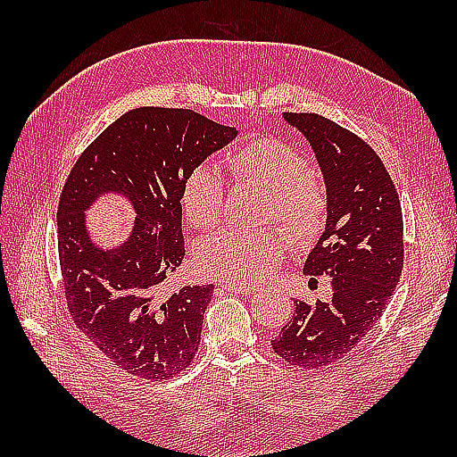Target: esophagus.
<instances>
[{
  "label": "esophagus",
  "mask_w": 457,
  "mask_h": 457,
  "mask_svg": "<svg viewBox=\"0 0 457 457\" xmlns=\"http://www.w3.org/2000/svg\"><path fill=\"white\" fill-rule=\"evenodd\" d=\"M223 290H228V293H237V295H244V296H251L257 293L255 287H231V285H221Z\"/></svg>",
  "instance_id": "obj_1"
}]
</instances>
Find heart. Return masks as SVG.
Listing matches in <instances>:
<instances>
[{
  "instance_id": "b5f03b06",
  "label": "heart",
  "mask_w": 457,
  "mask_h": 457,
  "mask_svg": "<svg viewBox=\"0 0 457 457\" xmlns=\"http://www.w3.org/2000/svg\"><path fill=\"white\" fill-rule=\"evenodd\" d=\"M239 187L263 194L261 220L279 228L257 231H221L196 249L204 275L231 287L265 280L283 259L288 237L304 247L322 234L328 220V190L308 167L303 153L277 137H255L223 161ZM180 208L192 228H216L223 212V188L216 172L198 167L182 182Z\"/></svg>"
}]
</instances>
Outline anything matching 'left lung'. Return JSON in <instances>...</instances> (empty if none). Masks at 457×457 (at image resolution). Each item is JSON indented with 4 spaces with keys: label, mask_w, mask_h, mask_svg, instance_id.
<instances>
[{
    "label": "left lung",
    "mask_w": 457,
    "mask_h": 457,
    "mask_svg": "<svg viewBox=\"0 0 457 457\" xmlns=\"http://www.w3.org/2000/svg\"><path fill=\"white\" fill-rule=\"evenodd\" d=\"M312 145L328 190V220L304 273L329 277L332 300H295L270 345L298 369H326L361 342L395 293L404 263L401 200L383 161L355 133L318 113H285Z\"/></svg>",
    "instance_id": "1"
}]
</instances>
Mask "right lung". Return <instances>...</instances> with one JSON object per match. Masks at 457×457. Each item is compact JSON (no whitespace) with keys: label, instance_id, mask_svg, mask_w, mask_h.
<instances>
[{"label":"right lung","instance_id":"right-lung-1","mask_svg":"<svg viewBox=\"0 0 457 457\" xmlns=\"http://www.w3.org/2000/svg\"><path fill=\"white\" fill-rule=\"evenodd\" d=\"M237 131L192 110L137 108L96 137L72 167L58 200V259L74 324L125 373L161 381L198 352L213 285L164 295L184 259V179ZM105 191L123 193L138 218L129 241L102 250L85 210Z\"/></svg>","mask_w":457,"mask_h":457}]
</instances>
